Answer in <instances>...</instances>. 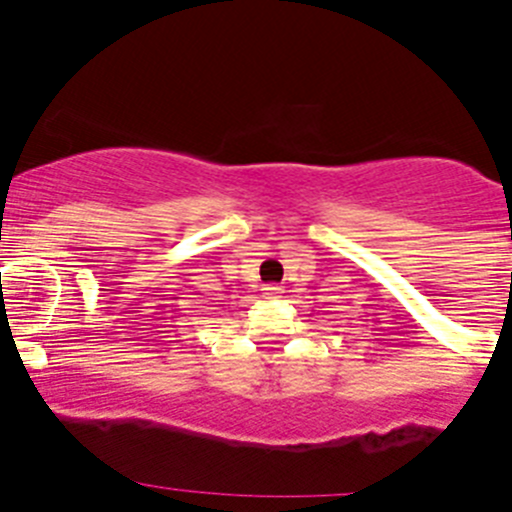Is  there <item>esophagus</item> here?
Masks as SVG:
<instances>
[{"label":"esophagus","mask_w":512,"mask_h":512,"mask_svg":"<svg viewBox=\"0 0 512 512\" xmlns=\"http://www.w3.org/2000/svg\"><path fill=\"white\" fill-rule=\"evenodd\" d=\"M261 291H264V296H266V299H276V296H281V294H284V289H281L279 284H266L264 289H261Z\"/></svg>","instance_id":"1"}]
</instances>
